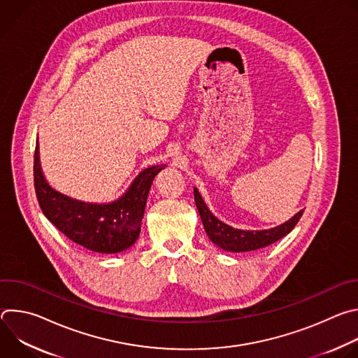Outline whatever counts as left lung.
<instances>
[{"instance_id": "left-lung-1", "label": "left lung", "mask_w": 358, "mask_h": 358, "mask_svg": "<svg viewBox=\"0 0 358 358\" xmlns=\"http://www.w3.org/2000/svg\"><path fill=\"white\" fill-rule=\"evenodd\" d=\"M194 199L208 238L217 246L228 252H249L265 248L287 235L296 227L300 217L303 215L301 210L294 217H292L289 221L283 222L279 227L262 231H245L232 228L228 224L220 221L215 215H213V213L206 206V202L201 198V194L198 192L196 188H194Z\"/></svg>"}]
</instances>
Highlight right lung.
Masks as SVG:
<instances>
[{"instance_id":"right-lung-1","label":"right lung","mask_w":358,"mask_h":358,"mask_svg":"<svg viewBox=\"0 0 358 358\" xmlns=\"http://www.w3.org/2000/svg\"><path fill=\"white\" fill-rule=\"evenodd\" d=\"M164 167L152 166L143 170L116 201L85 202L54 189L46 182L36 141L34 185L43 215L72 242L97 253H119L137 241L150 187Z\"/></svg>"}]
</instances>
